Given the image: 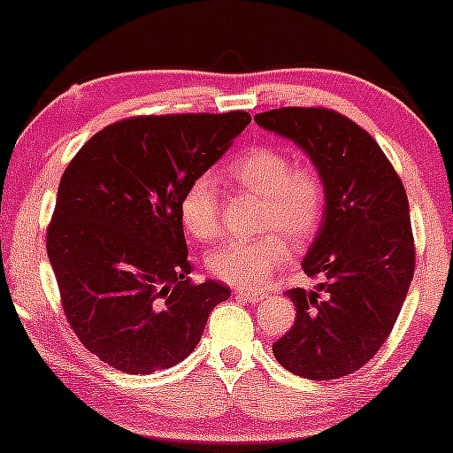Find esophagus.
<instances>
[{"label":"esophagus","instance_id":"obj_1","mask_svg":"<svg viewBox=\"0 0 453 453\" xmlns=\"http://www.w3.org/2000/svg\"><path fill=\"white\" fill-rule=\"evenodd\" d=\"M234 296H236V298H242V300H247V303H259V300H264V294H259V292H251V289H242V288H236L234 289Z\"/></svg>","mask_w":453,"mask_h":453}]
</instances>
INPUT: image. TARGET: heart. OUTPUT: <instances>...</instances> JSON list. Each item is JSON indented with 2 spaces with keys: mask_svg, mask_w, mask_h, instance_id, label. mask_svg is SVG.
<instances>
[{
  "mask_svg": "<svg viewBox=\"0 0 453 453\" xmlns=\"http://www.w3.org/2000/svg\"><path fill=\"white\" fill-rule=\"evenodd\" d=\"M236 185L264 197L262 226H277L294 241L311 236L324 215L326 189L311 165H292L285 150L257 147L227 165ZM183 226L197 241H212L221 232V200L212 176H196L179 202ZM289 257L285 236L270 230L262 236L223 242L209 256L217 279L238 288H257Z\"/></svg>",
  "mask_w": 453,
  "mask_h": 453,
  "instance_id": "1",
  "label": "heart"
}]
</instances>
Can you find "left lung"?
Wrapping results in <instances>:
<instances>
[{
  "instance_id": "8db88e82",
  "label": "left lung",
  "mask_w": 453,
  "mask_h": 453,
  "mask_svg": "<svg viewBox=\"0 0 453 453\" xmlns=\"http://www.w3.org/2000/svg\"><path fill=\"white\" fill-rule=\"evenodd\" d=\"M256 121L298 144L326 189L319 232L303 259L321 283L289 289L296 321L273 353L313 381L351 375L388 339L413 279L407 191L371 134L339 112L277 108Z\"/></svg>"
}]
</instances>
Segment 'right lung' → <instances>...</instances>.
Masks as SVG:
<instances>
[{"mask_svg": "<svg viewBox=\"0 0 453 453\" xmlns=\"http://www.w3.org/2000/svg\"><path fill=\"white\" fill-rule=\"evenodd\" d=\"M251 114H149L97 132L61 176L46 251L67 324L129 375L183 362L230 288L187 274L179 202Z\"/></svg>", "mask_w": 453, "mask_h": 453, "instance_id": "1", "label": "right lung"}]
</instances>
